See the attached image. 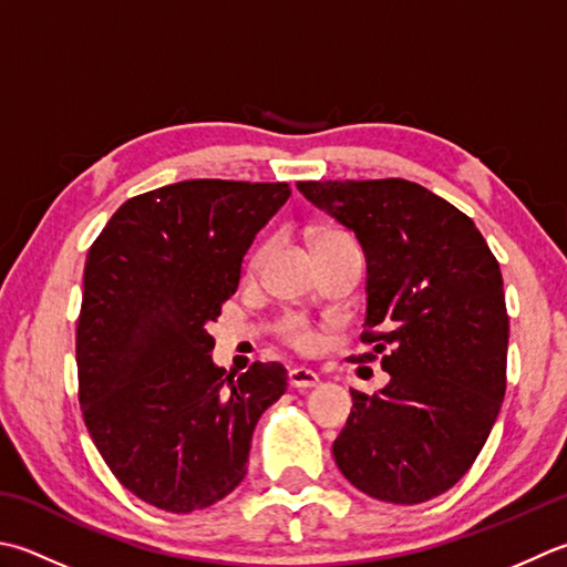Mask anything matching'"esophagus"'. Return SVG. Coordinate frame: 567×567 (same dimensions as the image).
<instances>
[{"label": "esophagus", "instance_id": "1", "mask_svg": "<svg viewBox=\"0 0 567 567\" xmlns=\"http://www.w3.org/2000/svg\"><path fill=\"white\" fill-rule=\"evenodd\" d=\"M287 379H290V385L299 388V391H305V388H315L319 383V375L315 371L305 369V365H297V369H292Z\"/></svg>", "mask_w": 567, "mask_h": 567}]
</instances>
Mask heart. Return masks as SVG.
I'll return each mask as SVG.
<instances>
[{"instance_id":"heart-1","label":"heart","mask_w":567,"mask_h":567,"mask_svg":"<svg viewBox=\"0 0 567 567\" xmlns=\"http://www.w3.org/2000/svg\"><path fill=\"white\" fill-rule=\"evenodd\" d=\"M341 243H353L347 233L341 230H319L317 238H315V248H327V246H341ZM268 243H260L258 248H255V252L250 255V270H258L265 255H268ZM277 334H280V339L287 343V347H292L297 351H309L317 347V334L315 329L309 327V321L302 317V315H287L280 324H277Z\"/></svg>"}]
</instances>
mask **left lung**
Wrapping results in <instances>:
<instances>
[{
    "instance_id": "obj_1",
    "label": "left lung",
    "mask_w": 567,
    "mask_h": 567,
    "mask_svg": "<svg viewBox=\"0 0 567 567\" xmlns=\"http://www.w3.org/2000/svg\"><path fill=\"white\" fill-rule=\"evenodd\" d=\"M357 233L369 262L363 343L391 373L351 391L334 442L341 474L373 498L423 504L482 452L506 393L508 315L494 252L470 216L405 179L297 182Z\"/></svg>"
}]
</instances>
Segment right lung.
I'll use <instances>...</instances> for the list:
<instances>
[{"mask_svg": "<svg viewBox=\"0 0 567 567\" xmlns=\"http://www.w3.org/2000/svg\"><path fill=\"white\" fill-rule=\"evenodd\" d=\"M290 194L285 182L169 184L127 198L87 250L78 403L110 472L162 512L236 489L255 425L287 391L282 363L255 361L238 381L214 365L208 324Z\"/></svg>", "mask_w": 567, "mask_h": 567, "instance_id": "1", "label": "right lung"}]
</instances>
